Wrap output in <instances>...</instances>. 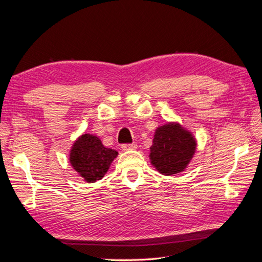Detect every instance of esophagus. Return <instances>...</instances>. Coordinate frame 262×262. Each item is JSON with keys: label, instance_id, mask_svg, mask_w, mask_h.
<instances>
[{"label": "esophagus", "instance_id": "obj_1", "mask_svg": "<svg viewBox=\"0 0 262 262\" xmlns=\"http://www.w3.org/2000/svg\"><path fill=\"white\" fill-rule=\"evenodd\" d=\"M121 148H122V150H124V151H126V150H133V149L137 148V143L136 142H133V143H123Z\"/></svg>", "mask_w": 262, "mask_h": 262}]
</instances>
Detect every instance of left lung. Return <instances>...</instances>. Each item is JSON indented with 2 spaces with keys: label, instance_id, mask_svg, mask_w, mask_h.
Wrapping results in <instances>:
<instances>
[{
  "label": "left lung",
  "instance_id": "left-lung-1",
  "mask_svg": "<svg viewBox=\"0 0 262 262\" xmlns=\"http://www.w3.org/2000/svg\"><path fill=\"white\" fill-rule=\"evenodd\" d=\"M195 151V140L179 124H165L155 132L150 159L159 173L178 174L184 170Z\"/></svg>",
  "mask_w": 262,
  "mask_h": 262
}]
</instances>
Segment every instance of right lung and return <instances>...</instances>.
<instances>
[{"instance_id":"1","label":"right lung","mask_w":262,"mask_h":262,"mask_svg":"<svg viewBox=\"0 0 262 262\" xmlns=\"http://www.w3.org/2000/svg\"><path fill=\"white\" fill-rule=\"evenodd\" d=\"M116 156L117 151L104 147L96 136L83 135L73 143L70 163L87 182H95L103 178Z\"/></svg>"}]
</instances>
